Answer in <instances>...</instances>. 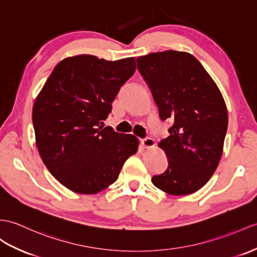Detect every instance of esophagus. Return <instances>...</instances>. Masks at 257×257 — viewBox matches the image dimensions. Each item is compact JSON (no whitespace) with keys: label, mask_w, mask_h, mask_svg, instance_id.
I'll return each mask as SVG.
<instances>
[{"label":"esophagus","mask_w":257,"mask_h":257,"mask_svg":"<svg viewBox=\"0 0 257 257\" xmlns=\"http://www.w3.org/2000/svg\"><path fill=\"white\" fill-rule=\"evenodd\" d=\"M141 145H142V147L150 149V148H153L154 146H156V141L151 138H146V139L141 140Z\"/></svg>","instance_id":"obj_1"}]
</instances>
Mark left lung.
<instances>
[{"mask_svg": "<svg viewBox=\"0 0 257 257\" xmlns=\"http://www.w3.org/2000/svg\"><path fill=\"white\" fill-rule=\"evenodd\" d=\"M160 118L172 120L170 136L159 142L169 168L152 177L170 195H189L205 186L217 170L228 128V110L217 84L188 52L166 50L137 58Z\"/></svg>", "mask_w": 257, "mask_h": 257, "instance_id": "8db88e82", "label": "left lung"}]
</instances>
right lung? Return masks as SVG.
Listing matches in <instances>:
<instances>
[{
  "label": "right lung",
  "mask_w": 257,
  "mask_h": 257,
  "mask_svg": "<svg viewBox=\"0 0 257 257\" xmlns=\"http://www.w3.org/2000/svg\"><path fill=\"white\" fill-rule=\"evenodd\" d=\"M135 71L134 57L117 61L69 57L56 65L36 97L33 123L41 160L72 192L92 195L106 189L138 151L134 135L99 126Z\"/></svg>",
  "instance_id": "right-lung-1"
}]
</instances>
